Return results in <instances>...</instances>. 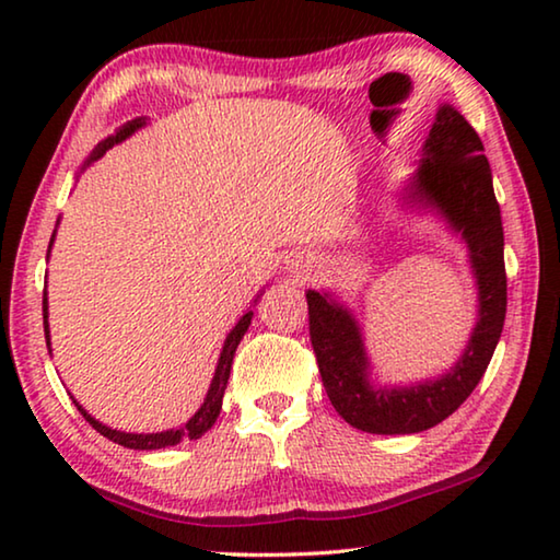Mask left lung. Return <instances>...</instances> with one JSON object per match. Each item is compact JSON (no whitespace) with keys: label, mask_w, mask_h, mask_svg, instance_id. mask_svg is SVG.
<instances>
[{"label":"left lung","mask_w":560,"mask_h":560,"mask_svg":"<svg viewBox=\"0 0 560 560\" xmlns=\"http://www.w3.org/2000/svg\"><path fill=\"white\" fill-rule=\"evenodd\" d=\"M402 205L432 212L467 246L477 287V324L447 373L410 385H381L353 311L334 291H306L308 330L330 405L355 430L415 434L457 410L485 375L506 316L504 226L485 145L462 113L442 103L422 158L400 195Z\"/></svg>","instance_id":"1"}]
</instances>
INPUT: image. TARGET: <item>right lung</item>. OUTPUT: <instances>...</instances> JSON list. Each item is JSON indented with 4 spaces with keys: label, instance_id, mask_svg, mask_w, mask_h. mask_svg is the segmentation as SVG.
Returning <instances> with one entry per match:
<instances>
[{
    "label": "right lung",
    "instance_id": "add662e5",
    "mask_svg": "<svg viewBox=\"0 0 560 560\" xmlns=\"http://www.w3.org/2000/svg\"><path fill=\"white\" fill-rule=\"evenodd\" d=\"M148 122V118H136V120H128L126 126H120L113 136H108L106 140H101V143L93 148V153L86 158V163L81 165V173L86 170L91 163H96L98 158L106 155V150H110L113 145L122 143V140L130 138L132 132L140 130ZM54 236L56 230L51 234V242H49V254H51V246H54ZM261 299V291L257 293V299H254V306H257V301ZM252 316L254 311L249 308L246 314L236 320L234 328L226 334L224 338V346H222V353L220 360H217V368H214V375H212V383H210V390L205 395V402L200 405V410H197L192 417L185 424H179V428L173 430H163V432H120V430H113L108 424L98 422L96 417L89 415L83 407L75 402L73 397V405L79 407V412L86 417V420L93 424V430H98L103 438H108L110 442L120 444V447H128V450H163V447H173V444H179L183 440H200L207 430H212V424L217 422V417H220L222 410V397L226 390V381H230V371H232V360L236 353V346H240V340L244 338L246 328L252 326ZM44 336H46V346H49V353H51V336H49V299H46V289H44Z\"/></svg>",
    "mask_w": 560,
    "mask_h": 560
}]
</instances>
